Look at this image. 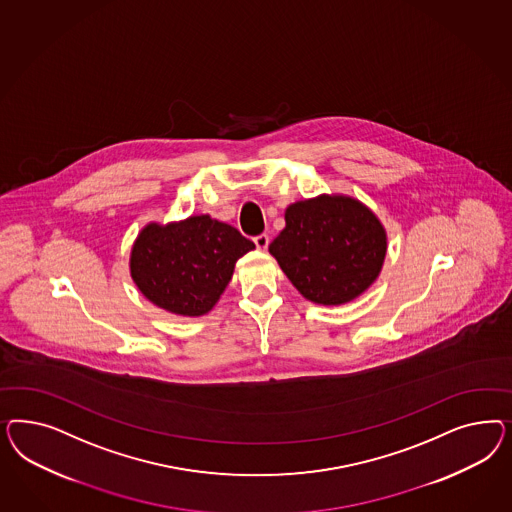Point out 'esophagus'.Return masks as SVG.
<instances>
[{
	"label": "esophagus",
	"mask_w": 512,
	"mask_h": 512,
	"mask_svg": "<svg viewBox=\"0 0 512 512\" xmlns=\"http://www.w3.org/2000/svg\"><path fill=\"white\" fill-rule=\"evenodd\" d=\"M253 242H255V246L259 249L268 248V244H270V238H268V234H259V236H255L253 238Z\"/></svg>",
	"instance_id": "34e87169"
}]
</instances>
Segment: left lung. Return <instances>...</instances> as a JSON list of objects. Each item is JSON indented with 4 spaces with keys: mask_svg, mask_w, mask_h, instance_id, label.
Wrapping results in <instances>:
<instances>
[{
    "mask_svg": "<svg viewBox=\"0 0 512 512\" xmlns=\"http://www.w3.org/2000/svg\"><path fill=\"white\" fill-rule=\"evenodd\" d=\"M268 251L306 300L341 306L379 278L387 231L364 202L325 193L287 206L285 229Z\"/></svg>",
    "mask_w": 512,
    "mask_h": 512,
    "instance_id": "1",
    "label": "left lung"
}]
</instances>
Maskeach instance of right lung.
Returning <instances> with one entry per match:
<instances>
[{"label":"right lung","instance_id":"add662e5","mask_svg":"<svg viewBox=\"0 0 512 512\" xmlns=\"http://www.w3.org/2000/svg\"><path fill=\"white\" fill-rule=\"evenodd\" d=\"M255 244L208 214L167 225L148 223L133 242L129 270L137 289L161 310L201 317L233 278L234 264Z\"/></svg>","mask_w":512,"mask_h":512}]
</instances>
